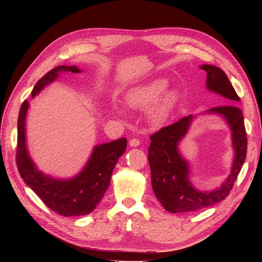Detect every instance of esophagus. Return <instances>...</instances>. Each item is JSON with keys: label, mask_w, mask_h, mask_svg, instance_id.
<instances>
[{"label": "esophagus", "mask_w": 262, "mask_h": 262, "mask_svg": "<svg viewBox=\"0 0 262 262\" xmlns=\"http://www.w3.org/2000/svg\"><path fill=\"white\" fill-rule=\"evenodd\" d=\"M140 144V141L137 139V138H133V139H130L129 140V145L130 146H133V147H136V146H138Z\"/></svg>", "instance_id": "obj_1"}]
</instances>
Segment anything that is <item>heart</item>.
I'll return each mask as SVG.
<instances>
[{"instance_id": "heart-1", "label": "heart", "mask_w": 262, "mask_h": 262, "mask_svg": "<svg viewBox=\"0 0 262 262\" xmlns=\"http://www.w3.org/2000/svg\"><path fill=\"white\" fill-rule=\"evenodd\" d=\"M170 82L166 78H155L130 88L125 94L127 106L135 110L146 108L145 118L150 126L159 127L166 123L180 103V94L174 89H168ZM118 114L120 107H115Z\"/></svg>"}]
</instances>
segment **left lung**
Masks as SVG:
<instances>
[{
    "mask_svg": "<svg viewBox=\"0 0 262 262\" xmlns=\"http://www.w3.org/2000/svg\"><path fill=\"white\" fill-rule=\"evenodd\" d=\"M201 69L207 73L206 86L209 91L217 93L225 99L227 105L209 109L207 113L222 116L231 129L235 159L227 180L216 190L203 192L190 183L187 161L178 152V143L187 134L193 116L182 118L172 125L162 127L149 137L148 163L150 168L152 188L163 208L172 213L193 212L210 207L225 200L242 169L246 157L247 138L242 110L235 104L240 98L221 69L203 64Z\"/></svg>",
    "mask_w": 262,
    "mask_h": 262,
    "instance_id": "8db88e82",
    "label": "left lung"
}]
</instances>
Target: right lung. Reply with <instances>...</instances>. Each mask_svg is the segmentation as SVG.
<instances>
[{
	"label": "right lung",
	"instance_id": "add662e5",
	"mask_svg": "<svg viewBox=\"0 0 262 262\" xmlns=\"http://www.w3.org/2000/svg\"><path fill=\"white\" fill-rule=\"evenodd\" d=\"M78 73L75 66H59L52 69L35 85L32 96L39 93L46 85L54 81L60 73ZM29 102H23L18 118V141L16 162L24 183L29 186L48 207L62 216L86 215L92 212L110 184L114 168L126 149L127 140L96 145L82 171L71 180H55L40 172L30 157L25 141V118Z\"/></svg>",
	"mask_w": 262,
	"mask_h": 262
}]
</instances>
